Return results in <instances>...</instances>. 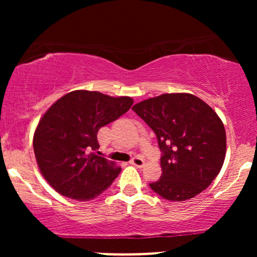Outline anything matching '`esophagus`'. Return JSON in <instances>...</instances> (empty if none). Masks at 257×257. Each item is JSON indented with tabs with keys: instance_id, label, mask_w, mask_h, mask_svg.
Instances as JSON below:
<instances>
[{
	"instance_id": "34e87169",
	"label": "esophagus",
	"mask_w": 257,
	"mask_h": 257,
	"mask_svg": "<svg viewBox=\"0 0 257 257\" xmlns=\"http://www.w3.org/2000/svg\"><path fill=\"white\" fill-rule=\"evenodd\" d=\"M131 164H132V166H134V167L143 168L144 164H145V162H144L143 158H140V157H134V158H133L132 161H131Z\"/></svg>"
}]
</instances>
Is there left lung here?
I'll list each match as a JSON object with an SVG mask.
<instances>
[{"label":"left lung","mask_w":257,"mask_h":257,"mask_svg":"<svg viewBox=\"0 0 257 257\" xmlns=\"http://www.w3.org/2000/svg\"><path fill=\"white\" fill-rule=\"evenodd\" d=\"M135 113L155 132L162 175L150 187L172 202L204 191L222 168L226 132L217 113L193 94H162L138 102Z\"/></svg>","instance_id":"obj_1"}]
</instances>
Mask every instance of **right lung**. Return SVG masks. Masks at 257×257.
Returning <instances> with one entry per match:
<instances>
[{
	"mask_svg": "<svg viewBox=\"0 0 257 257\" xmlns=\"http://www.w3.org/2000/svg\"><path fill=\"white\" fill-rule=\"evenodd\" d=\"M129 96L73 90L53 104L38 122L34 152L43 178L61 196L91 200L118 176L120 168L98 156V132L132 107Z\"/></svg>",
	"mask_w": 257,
	"mask_h": 257,
	"instance_id": "right-lung-1",
	"label": "right lung"
}]
</instances>
